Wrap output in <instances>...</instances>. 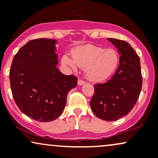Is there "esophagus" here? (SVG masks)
Wrapping results in <instances>:
<instances>
[{
	"instance_id": "esophagus-1",
	"label": "esophagus",
	"mask_w": 158,
	"mask_h": 158,
	"mask_svg": "<svg viewBox=\"0 0 158 158\" xmlns=\"http://www.w3.org/2000/svg\"><path fill=\"white\" fill-rule=\"evenodd\" d=\"M85 83V81L84 80H82V79H79V80H78V85H84Z\"/></svg>"
}]
</instances>
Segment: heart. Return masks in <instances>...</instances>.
Segmentation results:
<instances>
[{"label": "heart", "instance_id": "1", "mask_svg": "<svg viewBox=\"0 0 158 158\" xmlns=\"http://www.w3.org/2000/svg\"><path fill=\"white\" fill-rule=\"evenodd\" d=\"M73 59L63 56L61 61L64 65L76 70L77 65L85 68L87 77L90 80H106L114 73L119 62L118 52L113 49H107L95 45L88 44L78 47L72 51Z\"/></svg>", "mask_w": 158, "mask_h": 158}]
</instances>
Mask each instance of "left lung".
I'll use <instances>...</instances> for the list:
<instances>
[{
  "label": "left lung",
  "mask_w": 158,
  "mask_h": 158,
  "mask_svg": "<svg viewBox=\"0 0 158 158\" xmlns=\"http://www.w3.org/2000/svg\"><path fill=\"white\" fill-rule=\"evenodd\" d=\"M121 54L115 73L106 82L97 83L90 100L94 114L103 120L115 121L128 114L138 99L143 85L140 60L123 40L108 39Z\"/></svg>",
  "instance_id": "8db88e82"
}]
</instances>
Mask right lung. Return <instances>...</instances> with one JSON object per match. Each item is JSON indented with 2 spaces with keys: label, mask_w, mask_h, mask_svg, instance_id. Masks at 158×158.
Wrapping results in <instances>:
<instances>
[{
  "label": "right lung",
  "mask_w": 158,
  "mask_h": 158,
  "mask_svg": "<svg viewBox=\"0 0 158 158\" xmlns=\"http://www.w3.org/2000/svg\"><path fill=\"white\" fill-rule=\"evenodd\" d=\"M56 41L38 39L15 54L10 70L11 90L21 112L40 122H50L63 112L77 77L61 73L56 64Z\"/></svg>",
  "instance_id": "add662e5"
}]
</instances>
